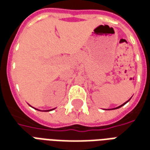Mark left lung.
<instances>
[{"mask_svg": "<svg viewBox=\"0 0 150 150\" xmlns=\"http://www.w3.org/2000/svg\"><path fill=\"white\" fill-rule=\"evenodd\" d=\"M131 98H132V97H131ZM131 98H130V99H129V100H128V101H126L125 103H124V104H121V105H120V106H118V107H116V108H112V109H117V108H119L122 107L123 105H125V104H127V103H128V102H129V101L130 100H131ZM112 109H108V110H112Z\"/></svg>", "mask_w": 150, "mask_h": 150, "instance_id": "left-lung-1", "label": "left lung"}]
</instances>
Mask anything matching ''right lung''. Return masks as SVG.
Wrapping results in <instances>:
<instances>
[{
	"mask_svg": "<svg viewBox=\"0 0 150 150\" xmlns=\"http://www.w3.org/2000/svg\"><path fill=\"white\" fill-rule=\"evenodd\" d=\"M35 109H37V108H35ZM54 109H55V108H53V109H50V110H46V111H47V112H50V111H52V110H54ZM37 110H38V109H37ZM38 111H41V110H38Z\"/></svg>",
	"mask_w": 150,
	"mask_h": 150,
	"instance_id": "obj_1",
	"label": "right lung"
}]
</instances>
